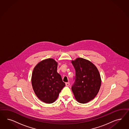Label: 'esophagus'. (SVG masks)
<instances>
[{"instance_id":"esophagus-1","label":"esophagus","mask_w":129,"mask_h":129,"mask_svg":"<svg viewBox=\"0 0 129 129\" xmlns=\"http://www.w3.org/2000/svg\"><path fill=\"white\" fill-rule=\"evenodd\" d=\"M66 85L67 86H69L70 85V83H66Z\"/></svg>"}]
</instances>
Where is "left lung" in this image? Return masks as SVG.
Instances as JSON below:
<instances>
[{
  "label": "left lung",
  "instance_id": "1",
  "mask_svg": "<svg viewBox=\"0 0 129 129\" xmlns=\"http://www.w3.org/2000/svg\"><path fill=\"white\" fill-rule=\"evenodd\" d=\"M75 70V78L72 90L75 99L85 104L93 99L99 91L101 78L95 66L82 58L71 61Z\"/></svg>",
  "mask_w": 129,
  "mask_h": 129
}]
</instances>
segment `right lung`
Masks as SVG:
<instances>
[{
    "mask_svg": "<svg viewBox=\"0 0 129 129\" xmlns=\"http://www.w3.org/2000/svg\"><path fill=\"white\" fill-rule=\"evenodd\" d=\"M57 66L54 59L48 58L38 62L34 68L31 78L34 91L39 99L45 103L55 102L66 85L57 72Z\"/></svg>",
    "mask_w": 129,
    "mask_h": 129,
    "instance_id": "add662e5",
    "label": "right lung"
}]
</instances>
